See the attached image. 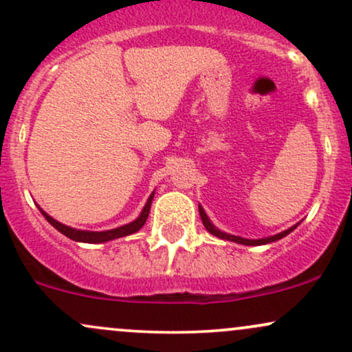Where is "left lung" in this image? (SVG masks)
I'll return each instance as SVG.
<instances>
[{
	"instance_id": "8db88e82",
	"label": "left lung",
	"mask_w": 352,
	"mask_h": 352,
	"mask_svg": "<svg viewBox=\"0 0 352 352\" xmlns=\"http://www.w3.org/2000/svg\"><path fill=\"white\" fill-rule=\"evenodd\" d=\"M199 212H200V217H201V221H204V225H205V228L208 230L210 233H212V235H215V236H218V238H223V240H230V241H235V243H240V245H248V246H254V245H266V243H272V241H276V240H281L283 236H286L288 235V233H292L294 228L298 227V225H294V227H292V228H288V230H285V232H281V233H278V235H274V236H268V238H261V240H246V238H241V236H235V235H228V233H223V232H220V230L218 228H215L213 227V223L212 221L208 220V217H207V213H205V210L200 207L199 205Z\"/></svg>"
}]
</instances>
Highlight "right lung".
Returning <instances> with one entry per match:
<instances>
[{
    "label": "right lung",
    "mask_w": 352,
    "mask_h": 352,
    "mask_svg": "<svg viewBox=\"0 0 352 352\" xmlns=\"http://www.w3.org/2000/svg\"><path fill=\"white\" fill-rule=\"evenodd\" d=\"M152 200H153V193H152L151 197H148L147 204H145L142 213H140L137 220L131 221V223H127V225H122V227H119V228L106 230V232H86V230H76V228L66 227V225L59 223L58 220H54V218L47 215V213H44L41 208H39V210H41V213L44 215V218H46V220L50 221L52 227L58 230V232L63 233V235H66L67 238H71V240L82 241V243H104V241H111V240H116V238L127 236V235H132V233L139 232V230L144 227L145 221H147L148 212H151Z\"/></svg>",
    "instance_id": "obj_1"
}]
</instances>
